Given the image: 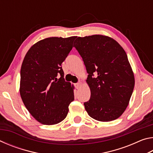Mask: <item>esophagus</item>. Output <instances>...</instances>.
I'll return each mask as SVG.
<instances>
[{
	"label": "esophagus",
	"mask_w": 153,
	"mask_h": 153,
	"mask_svg": "<svg viewBox=\"0 0 153 153\" xmlns=\"http://www.w3.org/2000/svg\"><path fill=\"white\" fill-rule=\"evenodd\" d=\"M75 85H76V88H77V89H78V88H79L80 86H81L82 83L80 82H79L78 83H77V84H76Z\"/></svg>",
	"instance_id": "1"
}]
</instances>
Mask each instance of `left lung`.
Wrapping results in <instances>:
<instances>
[{
	"instance_id": "1",
	"label": "left lung",
	"mask_w": 153,
	"mask_h": 153,
	"mask_svg": "<svg viewBox=\"0 0 153 153\" xmlns=\"http://www.w3.org/2000/svg\"><path fill=\"white\" fill-rule=\"evenodd\" d=\"M74 46L87 73L90 98L84 103L92 118L111 121L122 115L132 94L135 80L128 56L120 44L102 35L78 37Z\"/></svg>"
}]
</instances>
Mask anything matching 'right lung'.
Here are the masks:
<instances>
[{"instance_id":"add662e5","label":"right lung","mask_w":153,"mask_h":153,"mask_svg":"<svg viewBox=\"0 0 153 153\" xmlns=\"http://www.w3.org/2000/svg\"><path fill=\"white\" fill-rule=\"evenodd\" d=\"M76 38L40 40L30 48L22 63L21 97L31 115L44 125L63 121L74 100V86L65 80L61 64L73 48Z\"/></svg>"}]
</instances>
